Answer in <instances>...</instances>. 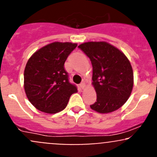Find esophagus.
I'll list each match as a JSON object with an SVG mask.
<instances>
[{"mask_svg": "<svg viewBox=\"0 0 157 157\" xmlns=\"http://www.w3.org/2000/svg\"><path fill=\"white\" fill-rule=\"evenodd\" d=\"M80 86L81 87V89H84L85 87H86V83H85V82H83V83H81L80 84Z\"/></svg>", "mask_w": 157, "mask_h": 157, "instance_id": "obj_1", "label": "esophagus"}]
</instances>
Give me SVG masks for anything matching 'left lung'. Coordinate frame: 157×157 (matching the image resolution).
I'll return each instance as SVG.
<instances>
[{
  "label": "left lung",
  "instance_id": "obj_1",
  "mask_svg": "<svg viewBox=\"0 0 157 157\" xmlns=\"http://www.w3.org/2000/svg\"><path fill=\"white\" fill-rule=\"evenodd\" d=\"M93 65V83L96 102L90 108L99 113L121 108L131 96L134 74L128 58L121 51L106 42H88L78 46Z\"/></svg>",
  "mask_w": 157,
  "mask_h": 157
}]
</instances>
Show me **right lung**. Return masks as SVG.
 Wrapping results in <instances>:
<instances>
[{
  "label": "right lung",
  "instance_id": "obj_1",
  "mask_svg": "<svg viewBox=\"0 0 157 157\" xmlns=\"http://www.w3.org/2000/svg\"><path fill=\"white\" fill-rule=\"evenodd\" d=\"M77 43L55 42L36 51L24 70V90L32 105L55 114L66 108L77 89L69 82L64 64Z\"/></svg>",
  "mask_w": 157,
  "mask_h": 157
}]
</instances>
